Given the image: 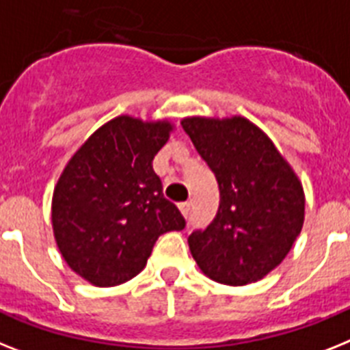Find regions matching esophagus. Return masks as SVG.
Instances as JSON below:
<instances>
[{
  "mask_svg": "<svg viewBox=\"0 0 350 350\" xmlns=\"http://www.w3.org/2000/svg\"><path fill=\"white\" fill-rule=\"evenodd\" d=\"M191 207H193V202H184V204H180V206H178V209H180V213L184 216H189V213H191Z\"/></svg>",
  "mask_w": 350,
  "mask_h": 350,
  "instance_id": "obj_1",
  "label": "esophagus"
}]
</instances>
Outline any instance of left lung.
<instances>
[{
  "instance_id": "1",
  "label": "left lung",
  "mask_w": 350,
  "mask_h": 350,
  "mask_svg": "<svg viewBox=\"0 0 350 350\" xmlns=\"http://www.w3.org/2000/svg\"><path fill=\"white\" fill-rule=\"evenodd\" d=\"M180 125L220 189L215 220L187 238L193 259L220 284L259 281L281 265L302 230L306 198L297 173L247 118L191 116Z\"/></svg>"
}]
</instances>
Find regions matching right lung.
Masks as SVG:
<instances>
[{
  "label": "right lung",
  "mask_w": 350,
  "mask_h": 350,
  "mask_svg": "<svg viewBox=\"0 0 350 350\" xmlns=\"http://www.w3.org/2000/svg\"><path fill=\"white\" fill-rule=\"evenodd\" d=\"M170 132L168 120L123 114L92 132L60 173L51 200L55 241L68 267L98 288L130 281L159 236L186 225L152 168Z\"/></svg>",
  "instance_id": "1"
}]
</instances>
